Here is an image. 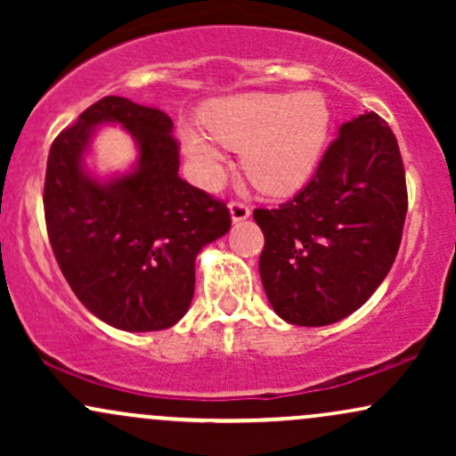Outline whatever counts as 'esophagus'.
Returning <instances> with one entry per match:
<instances>
[{
    "label": "esophagus",
    "mask_w": 456,
    "mask_h": 456,
    "mask_svg": "<svg viewBox=\"0 0 456 456\" xmlns=\"http://www.w3.org/2000/svg\"><path fill=\"white\" fill-rule=\"evenodd\" d=\"M229 214H232L233 223H242L250 216V208L246 206V203L232 201V203H229Z\"/></svg>",
    "instance_id": "1"
}]
</instances>
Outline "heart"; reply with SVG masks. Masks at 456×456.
I'll return each instance as SVG.
<instances>
[{"label":"heart","mask_w":456,"mask_h":456,"mask_svg":"<svg viewBox=\"0 0 456 456\" xmlns=\"http://www.w3.org/2000/svg\"><path fill=\"white\" fill-rule=\"evenodd\" d=\"M201 130L180 128L197 180L216 186L224 148L242 150L246 177L265 195H294L315 175L332 133V109L322 92H250L221 98L201 113Z\"/></svg>","instance_id":"b5f03b06"}]
</instances>
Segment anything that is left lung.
I'll return each instance as SVG.
<instances>
[{"mask_svg": "<svg viewBox=\"0 0 456 456\" xmlns=\"http://www.w3.org/2000/svg\"><path fill=\"white\" fill-rule=\"evenodd\" d=\"M407 214L399 143L378 113L345 122L315 175L279 210H255L259 276L281 319L341 322L375 294L399 253Z\"/></svg>", "mask_w": 456, "mask_h": 456, "instance_id": "8db88e82", "label": "left lung"}]
</instances>
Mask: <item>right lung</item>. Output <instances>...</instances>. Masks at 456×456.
Masks as SVG:
<instances>
[{
  "label": "right lung",
  "instance_id": "1",
  "mask_svg": "<svg viewBox=\"0 0 456 456\" xmlns=\"http://www.w3.org/2000/svg\"><path fill=\"white\" fill-rule=\"evenodd\" d=\"M134 137L138 160L101 178L86 156L101 126ZM174 122L159 109L104 96L53 141L45 218L61 274L87 311L126 332L175 326L195 294V259L232 227L223 201L177 175Z\"/></svg>",
  "mask_w": 456,
  "mask_h": 456
}]
</instances>
